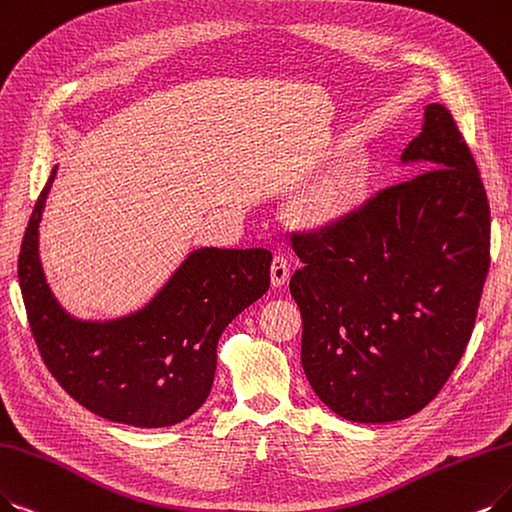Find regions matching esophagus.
Returning a JSON list of instances; mask_svg holds the SVG:
<instances>
[{"label":"esophagus","mask_w":512,"mask_h":512,"mask_svg":"<svg viewBox=\"0 0 512 512\" xmlns=\"http://www.w3.org/2000/svg\"><path fill=\"white\" fill-rule=\"evenodd\" d=\"M290 279V264L283 256H275L273 264H271V283L273 288H281L285 285V281Z\"/></svg>","instance_id":"obj_1"}]
</instances>
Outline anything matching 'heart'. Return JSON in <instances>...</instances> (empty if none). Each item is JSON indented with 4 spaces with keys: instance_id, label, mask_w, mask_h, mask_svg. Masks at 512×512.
I'll list each match as a JSON object with an SVG mask.
<instances>
[{
    "instance_id": "heart-1",
    "label": "heart",
    "mask_w": 512,
    "mask_h": 512,
    "mask_svg": "<svg viewBox=\"0 0 512 512\" xmlns=\"http://www.w3.org/2000/svg\"><path fill=\"white\" fill-rule=\"evenodd\" d=\"M365 193V176L357 166L344 163L323 174L300 197L302 218L313 227H325L349 214Z\"/></svg>"
}]
</instances>
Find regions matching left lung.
Here are the masks:
<instances>
[{
    "label": "left lung",
    "instance_id": "left-lung-1",
    "mask_svg": "<svg viewBox=\"0 0 512 512\" xmlns=\"http://www.w3.org/2000/svg\"><path fill=\"white\" fill-rule=\"evenodd\" d=\"M401 163L420 174L292 237L304 264L290 279L302 370L351 422L410 418L437 397L473 334L489 271L487 195L443 105H426Z\"/></svg>",
    "mask_w": 512,
    "mask_h": 512
}]
</instances>
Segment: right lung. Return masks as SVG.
I'll list each match as a JSON object with an SVG mask.
<instances>
[{
	"mask_svg": "<svg viewBox=\"0 0 512 512\" xmlns=\"http://www.w3.org/2000/svg\"><path fill=\"white\" fill-rule=\"evenodd\" d=\"M58 166L20 245L18 281L31 334L50 374L92 414L140 428L178 424L208 399L218 338L271 285L262 248H199L140 311L111 321L71 317L39 262V222Z\"/></svg>",
	"mask_w": 512,
	"mask_h": 512,
	"instance_id": "add662e5",
	"label": "right lung"
}]
</instances>
